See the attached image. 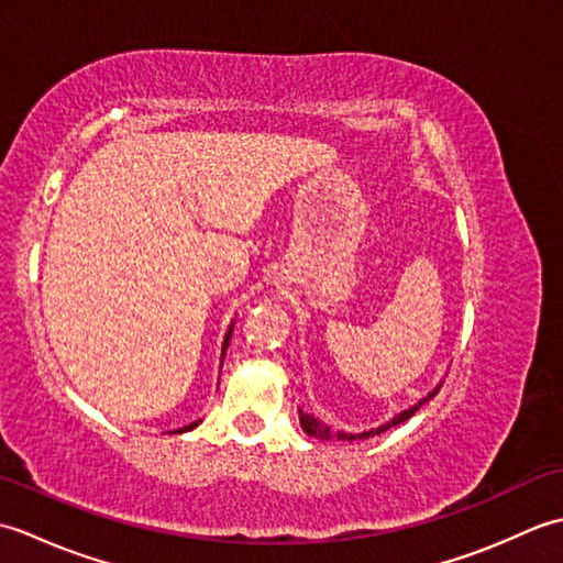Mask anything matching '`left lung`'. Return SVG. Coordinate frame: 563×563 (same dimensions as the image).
I'll return each mask as SVG.
<instances>
[{
    "label": "left lung",
    "instance_id": "8db88e82",
    "mask_svg": "<svg viewBox=\"0 0 563 563\" xmlns=\"http://www.w3.org/2000/svg\"><path fill=\"white\" fill-rule=\"evenodd\" d=\"M440 387H442V382L440 385H435L433 389H430L423 399H418L413 406H409V409H404L401 413H397L394 418H389L387 423H382V426H377V428H369V430H363V433H345V430H333L331 426H327V423H321L319 418H314L312 413H305L302 409H300V426H302V430L307 435H312V438H319V440H341V442H353V440H367V438H375V435H379V433H385V430H389V428H394V426H399V423H404V421H409V418L421 409V406L426 404V401H430L435 397V394L440 391Z\"/></svg>",
    "mask_w": 563,
    "mask_h": 563
}]
</instances>
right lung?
<instances>
[{
  "label": "right lung",
  "mask_w": 563,
  "mask_h": 563,
  "mask_svg": "<svg viewBox=\"0 0 563 563\" xmlns=\"http://www.w3.org/2000/svg\"><path fill=\"white\" fill-rule=\"evenodd\" d=\"M232 329H234V321H232L230 329H227V333H224V343H222V357H224V353H227V345H230V339H232ZM220 367H222V365H220ZM198 423H200V421H194V423H190V426H184V428L174 430V433H186V430H194Z\"/></svg>",
  "instance_id": "1"
}]
</instances>
